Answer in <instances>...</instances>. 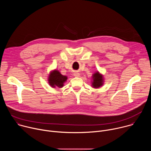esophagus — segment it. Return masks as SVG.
Listing matches in <instances>:
<instances>
[{
  "label": "esophagus",
  "mask_w": 151,
  "mask_h": 151,
  "mask_svg": "<svg viewBox=\"0 0 151 151\" xmlns=\"http://www.w3.org/2000/svg\"><path fill=\"white\" fill-rule=\"evenodd\" d=\"M74 76H76V77H78V76H79V73H78V72H75L74 73Z\"/></svg>",
  "instance_id": "esophagus-1"
}]
</instances>
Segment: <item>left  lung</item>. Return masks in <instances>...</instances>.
<instances>
[{"instance_id": "left-lung-1", "label": "left lung", "mask_w": 151, "mask_h": 151, "mask_svg": "<svg viewBox=\"0 0 151 151\" xmlns=\"http://www.w3.org/2000/svg\"><path fill=\"white\" fill-rule=\"evenodd\" d=\"M93 81L92 85L94 88H99L100 86L103 85V76L100 75L98 72L93 75Z\"/></svg>"}]
</instances>
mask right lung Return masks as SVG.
Returning <instances> with one entry per match:
<instances>
[{
    "instance_id": "add662e5",
    "label": "right lung",
    "mask_w": 151,
    "mask_h": 151,
    "mask_svg": "<svg viewBox=\"0 0 151 151\" xmlns=\"http://www.w3.org/2000/svg\"><path fill=\"white\" fill-rule=\"evenodd\" d=\"M67 76L62 75L58 70L52 72L48 78V81L51 87H55L57 86L59 88L63 87V83L67 80Z\"/></svg>"
}]
</instances>
